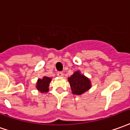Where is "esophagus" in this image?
I'll list each match as a JSON object with an SVG mask.
<instances>
[{
	"instance_id": "34e87169",
	"label": "esophagus",
	"mask_w": 130,
	"mask_h": 130,
	"mask_svg": "<svg viewBox=\"0 0 130 130\" xmlns=\"http://www.w3.org/2000/svg\"><path fill=\"white\" fill-rule=\"evenodd\" d=\"M57 75H58V77H63L64 74H63L62 72H57Z\"/></svg>"
}]
</instances>
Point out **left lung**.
Segmentation results:
<instances>
[{
	"label": "left lung",
	"mask_w": 130,
	"mask_h": 130,
	"mask_svg": "<svg viewBox=\"0 0 130 130\" xmlns=\"http://www.w3.org/2000/svg\"><path fill=\"white\" fill-rule=\"evenodd\" d=\"M68 82L73 94L81 95L88 91L91 87L89 78L82 74L79 71L74 72V74L68 77Z\"/></svg>",
	"instance_id": "8db88e82"
}]
</instances>
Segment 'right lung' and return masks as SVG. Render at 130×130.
Wrapping results in <instances>:
<instances>
[{
  "label": "right lung",
  "mask_w": 130,
  "mask_h": 130,
  "mask_svg": "<svg viewBox=\"0 0 130 130\" xmlns=\"http://www.w3.org/2000/svg\"><path fill=\"white\" fill-rule=\"evenodd\" d=\"M51 82V78L48 77H43V79H39L37 80V88L38 91H40L41 93H46L49 91L50 82Z\"/></svg>",
  "instance_id": "obj_1"
}]
</instances>
